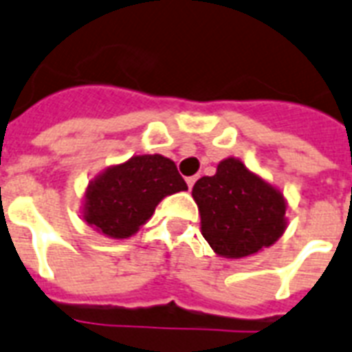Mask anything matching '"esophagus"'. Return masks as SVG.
<instances>
[{"mask_svg": "<svg viewBox=\"0 0 352 352\" xmlns=\"http://www.w3.org/2000/svg\"><path fill=\"white\" fill-rule=\"evenodd\" d=\"M195 182H196V176H189V178H187V185H189V189H192Z\"/></svg>", "mask_w": 352, "mask_h": 352, "instance_id": "1", "label": "esophagus"}]
</instances>
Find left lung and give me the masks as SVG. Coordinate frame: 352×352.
<instances>
[{
  "label": "left lung",
  "mask_w": 352,
  "mask_h": 352,
  "mask_svg": "<svg viewBox=\"0 0 352 352\" xmlns=\"http://www.w3.org/2000/svg\"><path fill=\"white\" fill-rule=\"evenodd\" d=\"M201 235L214 252L242 258L272 246L287 230V204L280 190L250 173L244 163L228 157L214 176H204L192 187Z\"/></svg>",
  "instance_id": "left-lung-1"
}]
</instances>
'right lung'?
Listing matches in <instances>:
<instances>
[{
	"mask_svg": "<svg viewBox=\"0 0 352 352\" xmlns=\"http://www.w3.org/2000/svg\"><path fill=\"white\" fill-rule=\"evenodd\" d=\"M187 189L173 160L160 154L133 156L106 168L88 185L84 220L111 239H128L154 214L168 195Z\"/></svg>",
	"mask_w": 352,
	"mask_h": 352,
	"instance_id": "right-lung-1",
	"label": "right lung"
}]
</instances>
